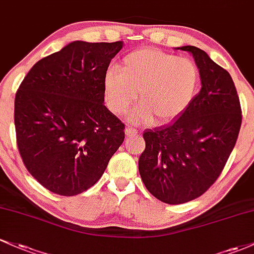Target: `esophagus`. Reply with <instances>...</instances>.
I'll return each mask as SVG.
<instances>
[{
  "mask_svg": "<svg viewBox=\"0 0 254 254\" xmlns=\"http://www.w3.org/2000/svg\"><path fill=\"white\" fill-rule=\"evenodd\" d=\"M125 133H127V137H132L133 135H136V133H137V130L133 129V127H127V130H125Z\"/></svg>",
  "mask_w": 254,
  "mask_h": 254,
  "instance_id": "obj_1",
  "label": "esophagus"
}]
</instances>
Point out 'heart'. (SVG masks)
<instances>
[{
    "instance_id": "b5f03b06",
    "label": "heart",
    "mask_w": 254,
    "mask_h": 254,
    "mask_svg": "<svg viewBox=\"0 0 254 254\" xmlns=\"http://www.w3.org/2000/svg\"><path fill=\"white\" fill-rule=\"evenodd\" d=\"M200 82L193 60L155 48H142L123 59L122 68L113 66L104 76L107 107L116 114L129 110L137 97L140 106L132 121L165 123L188 107Z\"/></svg>"
}]
</instances>
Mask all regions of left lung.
I'll return each instance as SVG.
<instances>
[{"mask_svg":"<svg viewBox=\"0 0 254 254\" xmlns=\"http://www.w3.org/2000/svg\"><path fill=\"white\" fill-rule=\"evenodd\" d=\"M178 49L193 55L201 90L177 119L143 132L146 148L138 159L147 190L170 205L191 201L216 182L235 147L242 122L229 72L196 47Z\"/></svg>","mask_w":254,"mask_h":254,"instance_id":"obj_1","label":"left lung"}]
</instances>
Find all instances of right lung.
I'll return each instance as SVG.
<instances>
[{"mask_svg":"<svg viewBox=\"0 0 254 254\" xmlns=\"http://www.w3.org/2000/svg\"><path fill=\"white\" fill-rule=\"evenodd\" d=\"M123 42L76 41L41 59L15 94L16 146L44 188L73 196L93 187L125 137L104 105V76Z\"/></svg>","mask_w":254,"mask_h":254,"instance_id":"add662e5","label":"right lung"}]
</instances>
